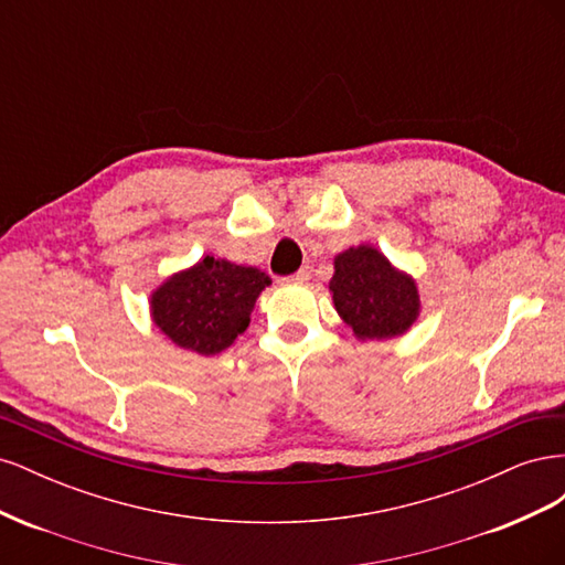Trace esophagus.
<instances>
[{"label":"esophagus","instance_id":"34e87169","mask_svg":"<svg viewBox=\"0 0 565 565\" xmlns=\"http://www.w3.org/2000/svg\"><path fill=\"white\" fill-rule=\"evenodd\" d=\"M309 278H311V273L306 270V268H299L297 273H292V276H287L285 282H306Z\"/></svg>","mask_w":565,"mask_h":565}]
</instances>
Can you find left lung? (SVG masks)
<instances>
[{
    "label": "left lung",
    "instance_id": "1",
    "mask_svg": "<svg viewBox=\"0 0 565 565\" xmlns=\"http://www.w3.org/2000/svg\"><path fill=\"white\" fill-rule=\"evenodd\" d=\"M330 292L339 316L361 339L398 337L419 313L415 282L367 245L337 256Z\"/></svg>",
    "mask_w": 565,
    "mask_h": 565
}]
</instances>
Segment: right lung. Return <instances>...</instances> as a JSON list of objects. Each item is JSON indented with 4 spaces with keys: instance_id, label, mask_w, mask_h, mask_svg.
I'll list each match as a JSON object with an SVG mask.
<instances>
[{
    "instance_id": "right-lung-1",
    "label": "right lung",
    "mask_w": 565,
    "mask_h": 565,
    "mask_svg": "<svg viewBox=\"0 0 565 565\" xmlns=\"http://www.w3.org/2000/svg\"><path fill=\"white\" fill-rule=\"evenodd\" d=\"M268 282L259 268L204 256L152 295V318L177 347L214 355L247 330L256 297Z\"/></svg>"
}]
</instances>
